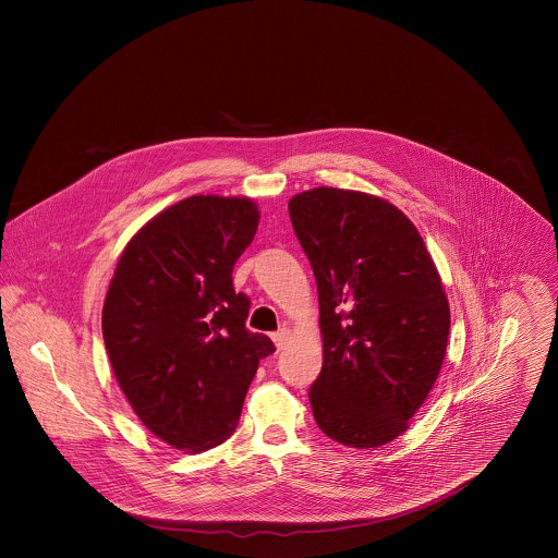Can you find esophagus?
<instances>
[{
    "instance_id": "1",
    "label": "esophagus",
    "mask_w": 558,
    "mask_h": 558,
    "mask_svg": "<svg viewBox=\"0 0 558 558\" xmlns=\"http://www.w3.org/2000/svg\"><path fill=\"white\" fill-rule=\"evenodd\" d=\"M272 341H275V345H277V350H283L286 345H288V341H290V330H277V332H272Z\"/></svg>"
}]
</instances>
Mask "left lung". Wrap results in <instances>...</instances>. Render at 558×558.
<instances>
[{
	"label": "left lung",
	"mask_w": 558,
	"mask_h": 558,
	"mask_svg": "<svg viewBox=\"0 0 558 558\" xmlns=\"http://www.w3.org/2000/svg\"><path fill=\"white\" fill-rule=\"evenodd\" d=\"M288 208L318 283L314 418L341 445H387L442 367L451 314L438 270L410 219L380 197L319 186Z\"/></svg>",
	"instance_id": "1"
}]
</instances>
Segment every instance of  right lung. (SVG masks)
I'll return each instance as SVG.
<instances>
[{
  "instance_id": "add662e5",
  "label": "right lung",
  "mask_w": 558,
  "mask_h": 558,
  "mask_svg": "<svg viewBox=\"0 0 558 558\" xmlns=\"http://www.w3.org/2000/svg\"><path fill=\"white\" fill-rule=\"evenodd\" d=\"M259 223L244 197L193 195L126 244L102 307L116 380L142 423L180 451H206L236 429L272 341L251 332L234 264Z\"/></svg>"
}]
</instances>
